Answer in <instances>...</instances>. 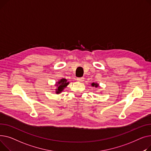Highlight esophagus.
<instances>
[{
	"mask_svg": "<svg viewBox=\"0 0 151 151\" xmlns=\"http://www.w3.org/2000/svg\"><path fill=\"white\" fill-rule=\"evenodd\" d=\"M77 80L78 82H83L84 81V77H78L77 78Z\"/></svg>",
	"mask_w": 151,
	"mask_h": 151,
	"instance_id": "34e87169",
	"label": "esophagus"
}]
</instances>
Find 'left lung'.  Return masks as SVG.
I'll return each mask as SVG.
<instances>
[{
	"instance_id": "left-lung-1",
	"label": "left lung",
	"mask_w": 151,
	"mask_h": 151,
	"mask_svg": "<svg viewBox=\"0 0 151 151\" xmlns=\"http://www.w3.org/2000/svg\"><path fill=\"white\" fill-rule=\"evenodd\" d=\"M91 85H92L93 86H95V87H97V86H98V84L94 83H93L91 84Z\"/></svg>"
}]
</instances>
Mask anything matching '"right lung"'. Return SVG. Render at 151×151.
I'll list each match as a JSON object with an SVG mask.
<instances>
[{
	"label": "right lung",
	"instance_id": "1",
	"mask_svg": "<svg viewBox=\"0 0 151 151\" xmlns=\"http://www.w3.org/2000/svg\"><path fill=\"white\" fill-rule=\"evenodd\" d=\"M69 84V82H67V80L65 78H62L58 82L57 86H58L57 89L56 90V93L59 94L64 90V88Z\"/></svg>",
	"mask_w": 151,
	"mask_h": 151
}]
</instances>
